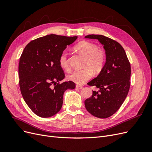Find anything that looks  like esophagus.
<instances>
[{
  "label": "esophagus",
  "mask_w": 152,
  "mask_h": 152,
  "mask_svg": "<svg viewBox=\"0 0 152 152\" xmlns=\"http://www.w3.org/2000/svg\"><path fill=\"white\" fill-rule=\"evenodd\" d=\"M76 88L78 89H81L83 88V87H82V86H80V85H76Z\"/></svg>",
  "instance_id": "34e87169"
}]
</instances>
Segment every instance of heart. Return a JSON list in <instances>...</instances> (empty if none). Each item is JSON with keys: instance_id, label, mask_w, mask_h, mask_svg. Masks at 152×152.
Wrapping results in <instances>:
<instances>
[{"instance_id": "b5f03b06", "label": "heart", "mask_w": 152, "mask_h": 152, "mask_svg": "<svg viewBox=\"0 0 152 152\" xmlns=\"http://www.w3.org/2000/svg\"><path fill=\"white\" fill-rule=\"evenodd\" d=\"M75 49L86 57L84 66L81 70H74L67 77L68 79L77 84H83L95 74L100 73L107 61V54L104 50L98 48L97 45L88 41H82L75 45ZM61 67L65 70L70 69L68 53L66 50L61 53L59 58Z\"/></svg>"}]
</instances>
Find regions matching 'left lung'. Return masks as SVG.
Wrapping results in <instances>:
<instances>
[{
	"instance_id": "8db88e82",
	"label": "left lung",
	"mask_w": 152,
	"mask_h": 152,
	"mask_svg": "<svg viewBox=\"0 0 152 152\" xmlns=\"http://www.w3.org/2000/svg\"><path fill=\"white\" fill-rule=\"evenodd\" d=\"M85 37L98 39L107 54L103 70L88 83L99 91H93L92 96L85 100V107L94 117L108 118L120 108L127 97L131 84V64L125 50L117 41L102 35H89Z\"/></svg>"
}]
</instances>
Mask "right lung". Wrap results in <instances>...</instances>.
<instances>
[{
    "label": "right lung",
    "mask_w": 152,
    "mask_h": 152,
    "mask_svg": "<svg viewBox=\"0 0 152 152\" xmlns=\"http://www.w3.org/2000/svg\"><path fill=\"white\" fill-rule=\"evenodd\" d=\"M77 39V36L45 35L31 40L21 55L18 67L21 93L39 117L48 118L56 114L61 108L64 92L75 88L72 81L59 82L65 75L59 58Z\"/></svg>",
    "instance_id": "1"
}]
</instances>
